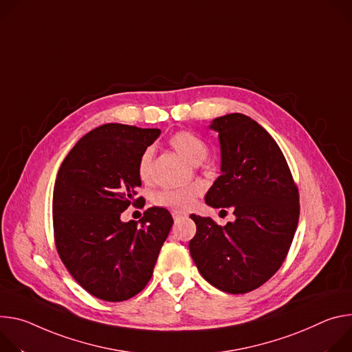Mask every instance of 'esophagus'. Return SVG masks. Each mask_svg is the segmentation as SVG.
Wrapping results in <instances>:
<instances>
[{
  "label": "esophagus",
  "mask_w": 352,
  "mask_h": 352,
  "mask_svg": "<svg viewBox=\"0 0 352 352\" xmlns=\"http://www.w3.org/2000/svg\"><path fill=\"white\" fill-rule=\"evenodd\" d=\"M172 215H173V219H175V222H177L179 219L184 218V214H182V212H173Z\"/></svg>",
  "instance_id": "1"
}]
</instances>
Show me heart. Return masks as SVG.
Wrapping results in <instances>:
<instances>
[{
	"mask_svg": "<svg viewBox=\"0 0 352 352\" xmlns=\"http://www.w3.org/2000/svg\"><path fill=\"white\" fill-rule=\"evenodd\" d=\"M170 145L191 164H200L207 156L206 142L191 131L183 130L173 134L169 140ZM152 166V149L148 148L142 152L138 161V176L141 180L146 182L151 177ZM199 194V187L191 186L184 188H164L153 196V203L160 207H165L175 211H186L192 207L194 200Z\"/></svg>",
	"mask_w": 352,
	"mask_h": 352,
	"instance_id": "1",
	"label": "heart"
}]
</instances>
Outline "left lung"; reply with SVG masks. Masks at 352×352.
Listing matches in <instances>:
<instances>
[{"instance_id": "left-lung-1", "label": "left lung", "mask_w": 352, "mask_h": 352, "mask_svg": "<svg viewBox=\"0 0 352 352\" xmlns=\"http://www.w3.org/2000/svg\"><path fill=\"white\" fill-rule=\"evenodd\" d=\"M221 144V176L206 196L236 219L219 226L191 214L197 232L190 254L200 274L228 294H246L283 265L299 219V191L285 156L258 123L241 113L212 120Z\"/></svg>"}]
</instances>
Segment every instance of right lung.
<instances>
[{"label": "right lung", "mask_w": 352, "mask_h": 352, "mask_svg": "<svg viewBox=\"0 0 352 352\" xmlns=\"http://www.w3.org/2000/svg\"><path fill=\"white\" fill-rule=\"evenodd\" d=\"M160 134V129L103 124L78 141L58 169L56 248L74 280L102 300H127L145 288L173 225L162 207L148 208L141 226L120 219L131 204H145L135 199L138 161Z\"/></svg>", "instance_id": "add662e5"}]
</instances>
